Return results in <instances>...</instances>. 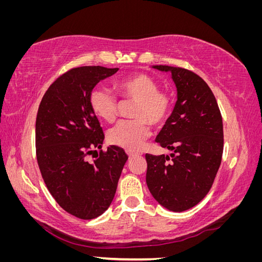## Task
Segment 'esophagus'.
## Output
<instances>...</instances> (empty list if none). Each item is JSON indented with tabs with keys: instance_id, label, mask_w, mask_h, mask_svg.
<instances>
[{
	"instance_id": "obj_1",
	"label": "esophagus",
	"mask_w": 262,
	"mask_h": 262,
	"mask_svg": "<svg viewBox=\"0 0 262 262\" xmlns=\"http://www.w3.org/2000/svg\"><path fill=\"white\" fill-rule=\"evenodd\" d=\"M126 154H128V156H129V157H133V156H137V155H139V153L133 152V150H126Z\"/></svg>"
}]
</instances>
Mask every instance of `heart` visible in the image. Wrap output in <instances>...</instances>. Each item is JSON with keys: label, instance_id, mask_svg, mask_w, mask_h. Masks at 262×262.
I'll return each mask as SVG.
<instances>
[{"label": "heart", "instance_id": "1", "mask_svg": "<svg viewBox=\"0 0 262 262\" xmlns=\"http://www.w3.org/2000/svg\"><path fill=\"white\" fill-rule=\"evenodd\" d=\"M119 96L136 101L132 109L133 120H122L110 129L107 139L110 144L129 150H137L149 137V125L158 126L168 118L171 110L169 95L160 91L154 77L136 73L121 78L115 84ZM90 106L101 120L113 122L118 115L119 100L105 87H95L90 94Z\"/></svg>", "mask_w": 262, "mask_h": 262}]
</instances>
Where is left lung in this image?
<instances>
[{
	"label": "left lung",
	"mask_w": 262,
	"mask_h": 262,
	"mask_svg": "<svg viewBox=\"0 0 262 262\" xmlns=\"http://www.w3.org/2000/svg\"><path fill=\"white\" fill-rule=\"evenodd\" d=\"M170 72L177 101L156 142L172 150L146 154V185L154 199L172 212L191 209L208 194L223 154V122L208 84L191 71L153 66Z\"/></svg>",
	"instance_id": "obj_1"
}]
</instances>
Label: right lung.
<instances>
[{
  "instance_id": "1",
  "label": "right lung",
  "mask_w": 262,
  "mask_h": 262,
  "mask_svg": "<svg viewBox=\"0 0 262 262\" xmlns=\"http://www.w3.org/2000/svg\"><path fill=\"white\" fill-rule=\"evenodd\" d=\"M119 69L81 67L58 77L46 92L36 119V154L41 176L60 207L82 220L101 215L112 204L128 155L102 152L105 136L90 106V94ZM101 149L91 163L86 156Z\"/></svg>"
}]
</instances>
